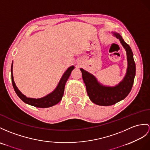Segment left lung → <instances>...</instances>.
<instances>
[{
  "label": "left lung",
  "mask_w": 150,
  "mask_h": 150,
  "mask_svg": "<svg viewBox=\"0 0 150 150\" xmlns=\"http://www.w3.org/2000/svg\"><path fill=\"white\" fill-rule=\"evenodd\" d=\"M112 34L120 40L127 52L128 66L126 74L122 81L115 86H104L98 82L93 74L80 69L90 99L94 104L104 106L113 105L124 99L132 89L136 76V64L132 50L119 34L116 32H113Z\"/></svg>",
  "instance_id": "8db88e82"
}]
</instances>
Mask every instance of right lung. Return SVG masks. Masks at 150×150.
<instances>
[{
  "instance_id": "obj_1",
  "label": "right lung",
  "mask_w": 150,
  "mask_h": 150,
  "mask_svg": "<svg viewBox=\"0 0 150 150\" xmlns=\"http://www.w3.org/2000/svg\"><path fill=\"white\" fill-rule=\"evenodd\" d=\"M74 69V66H71L69 67L67 71L64 72L62 77L61 78L59 83H58L56 88L54 89L52 93L47 95L45 97L40 98H28L21 93L20 91L18 90L16 84L14 81L13 75V63L11 65V80L12 84L14 88V90L15 91L17 96L20 97V99L23 101L25 103L27 104L33 105L36 108H46L52 107L53 105H56L62 100L64 93L65 85L66 83L67 79H69V76L71 75V73L73 69Z\"/></svg>"
}]
</instances>
